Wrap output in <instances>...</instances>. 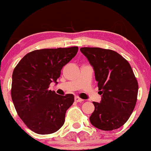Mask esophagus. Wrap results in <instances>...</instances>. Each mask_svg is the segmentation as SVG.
<instances>
[{"label":"esophagus","instance_id":"obj_1","mask_svg":"<svg viewBox=\"0 0 151 151\" xmlns=\"http://www.w3.org/2000/svg\"><path fill=\"white\" fill-rule=\"evenodd\" d=\"M75 101H76V102H82L83 100H82V99H81V98H80L79 97L76 96L75 97Z\"/></svg>","mask_w":151,"mask_h":151}]
</instances>
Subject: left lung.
Segmentation results:
<instances>
[{
  "label": "left lung",
  "mask_w": 151,
  "mask_h": 151,
  "mask_svg": "<svg viewBox=\"0 0 151 151\" xmlns=\"http://www.w3.org/2000/svg\"><path fill=\"white\" fill-rule=\"evenodd\" d=\"M80 51L89 62L98 82L100 102L89 117L93 126L112 131L124 124L135 109L138 84L127 60L110 49L82 47Z\"/></svg>",
  "instance_id": "1"
}]
</instances>
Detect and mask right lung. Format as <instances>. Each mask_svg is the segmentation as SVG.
<instances>
[{
    "label": "right lung",
    "mask_w": 151,
    "mask_h": 151,
    "mask_svg": "<svg viewBox=\"0 0 151 151\" xmlns=\"http://www.w3.org/2000/svg\"><path fill=\"white\" fill-rule=\"evenodd\" d=\"M78 51V47L35 50L22 58L12 74V98L20 119L36 133H55L63 127L74 96H60L49 89L58 84L63 66Z\"/></svg>",
    "instance_id": "add662e5"
}]
</instances>
